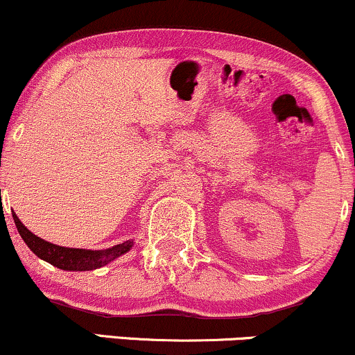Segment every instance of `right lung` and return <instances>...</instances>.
<instances>
[{"instance_id": "1", "label": "right lung", "mask_w": 355, "mask_h": 355, "mask_svg": "<svg viewBox=\"0 0 355 355\" xmlns=\"http://www.w3.org/2000/svg\"><path fill=\"white\" fill-rule=\"evenodd\" d=\"M16 227H18L19 236L23 237V241L26 245L36 254L37 257L44 259L49 264L56 266L62 270H93L103 266L110 264L111 261H114L116 257H119L121 254L128 252L131 249L132 243L126 241V243L112 245L111 249L106 251H87V249H73V248H61V245L46 243L33 234L31 231H28L26 227L21 224L18 216L12 214Z\"/></svg>"}]
</instances>
